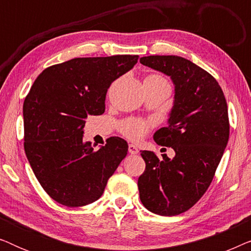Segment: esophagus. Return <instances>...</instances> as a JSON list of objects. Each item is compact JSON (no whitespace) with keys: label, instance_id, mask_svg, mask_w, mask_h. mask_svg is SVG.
Segmentation results:
<instances>
[{"label":"esophagus","instance_id":"1","mask_svg":"<svg viewBox=\"0 0 251 251\" xmlns=\"http://www.w3.org/2000/svg\"><path fill=\"white\" fill-rule=\"evenodd\" d=\"M128 151H129V153H130V154H137V153L139 152L138 149H137V146L133 145V144H129V146H128Z\"/></svg>","mask_w":251,"mask_h":251}]
</instances>
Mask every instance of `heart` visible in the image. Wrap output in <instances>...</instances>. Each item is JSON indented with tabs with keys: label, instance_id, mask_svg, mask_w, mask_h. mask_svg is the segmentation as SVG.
I'll list each match as a JSON object with an SVG mask.
<instances>
[{
	"label": "heart",
	"instance_id": "1",
	"mask_svg": "<svg viewBox=\"0 0 251 251\" xmlns=\"http://www.w3.org/2000/svg\"><path fill=\"white\" fill-rule=\"evenodd\" d=\"M145 80H160V81H166L162 76L156 74H150L147 75ZM153 123L151 121H146L143 119H135L130 118L126 119L125 121L120 122L119 130L123 136L131 140H138L143 138L147 132L150 131V129L152 128Z\"/></svg>",
	"mask_w": 251,
	"mask_h": 251
}]
</instances>
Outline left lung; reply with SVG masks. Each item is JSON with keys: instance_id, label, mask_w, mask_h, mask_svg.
Instances as JSON below:
<instances>
[{"instance_id": "left-lung-1", "label": "left lung", "mask_w": 251, "mask_h": 251, "mask_svg": "<svg viewBox=\"0 0 251 251\" xmlns=\"http://www.w3.org/2000/svg\"><path fill=\"white\" fill-rule=\"evenodd\" d=\"M140 64L174 82L169 125L153 138L176 153L174 159L167 154L159 159L151 151H142L146 168L138 178L140 201L154 214L176 216L193 207L214 179L228 142L227 104L216 78L191 60L149 56L140 58Z\"/></svg>"}]
</instances>
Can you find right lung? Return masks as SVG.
Listing matches in <instances>:
<instances>
[{
	"mask_svg": "<svg viewBox=\"0 0 251 251\" xmlns=\"http://www.w3.org/2000/svg\"><path fill=\"white\" fill-rule=\"evenodd\" d=\"M138 56L74 58L41 73L24 101V149L37 180L66 207L98 200L125 159L128 143L111 137L95 150L83 140L89 115L105 112L107 89Z\"/></svg>",
	"mask_w": 251,
	"mask_h": 251,
	"instance_id": "obj_1",
	"label": "right lung"
}]
</instances>
